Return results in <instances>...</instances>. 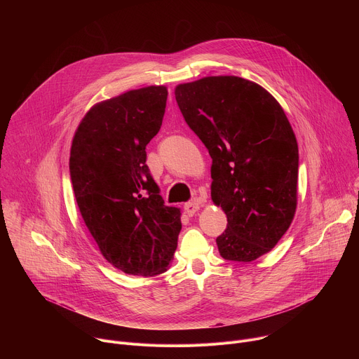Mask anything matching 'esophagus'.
Returning a JSON list of instances; mask_svg holds the SVG:
<instances>
[{
    "label": "esophagus",
    "instance_id": "obj_1",
    "mask_svg": "<svg viewBox=\"0 0 359 359\" xmlns=\"http://www.w3.org/2000/svg\"><path fill=\"white\" fill-rule=\"evenodd\" d=\"M184 210H186V212H187L189 217H193V215L200 210V204L196 203V201L186 203V204H184Z\"/></svg>",
    "mask_w": 359,
    "mask_h": 359
}]
</instances>
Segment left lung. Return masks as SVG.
I'll list each match as a JSON object with an SVG mask.
<instances>
[{
    "instance_id": "1",
    "label": "left lung",
    "mask_w": 359,
    "mask_h": 359,
    "mask_svg": "<svg viewBox=\"0 0 359 359\" xmlns=\"http://www.w3.org/2000/svg\"><path fill=\"white\" fill-rule=\"evenodd\" d=\"M175 96L212 158L211 198L228 218L218 250L225 260L253 262L278 243L295 215L294 130L273 95L239 76L180 83Z\"/></svg>"
}]
</instances>
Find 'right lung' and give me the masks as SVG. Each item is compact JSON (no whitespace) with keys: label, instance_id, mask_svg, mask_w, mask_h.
<instances>
[{"label":"right lung","instance_id":"right-lung-1","mask_svg":"<svg viewBox=\"0 0 359 359\" xmlns=\"http://www.w3.org/2000/svg\"><path fill=\"white\" fill-rule=\"evenodd\" d=\"M166 86H147L96 103L79 123L69 176L79 212L103 257L126 274L168 270L182 229L180 210L165 205L147 166Z\"/></svg>","mask_w":359,"mask_h":359}]
</instances>
